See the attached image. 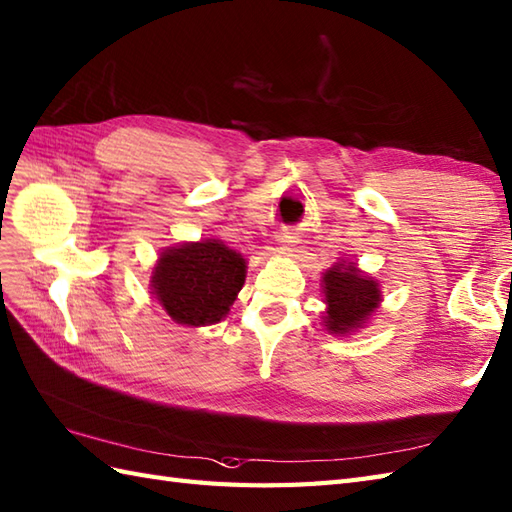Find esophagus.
Returning <instances> with one entry per match:
<instances>
[{
  "mask_svg": "<svg viewBox=\"0 0 512 512\" xmlns=\"http://www.w3.org/2000/svg\"><path fill=\"white\" fill-rule=\"evenodd\" d=\"M276 241H278L280 249H284V252H293V249H295V243H297V236H295V232H293V230H289V228H282V230L278 232V236H276Z\"/></svg>",
  "mask_w": 512,
  "mask_h": 512,
  "instance_id": "esophagus-1",
  "label": "esophagus"
}]
</instances>
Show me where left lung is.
Returning a JSON list of instances; mask_svg holds the SVG:
<instances>
[{
	"label": "left lung",
	"mask_w": 512,
	"mask_h": 512,
	"mask_svg": "<svg viewBox=\"0 0 512 512\" xmlns=\"http://www.w3.org/2000/svg\"><path fill=\"white\" fill-rule=\"evenodd\" d=\"M323 293L328 304L326 326L339 334L363 326L380 304L378 282L360 276L354 265L336 263L328 269L323 276Z\"/></svg>",
	"instance_id": "left-lung-1"
}]
</instances>
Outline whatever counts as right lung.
Segmentation results:
<instances>
[{
  "label": "right lung",
  "mask_w": 512,
  "mask_h": 512,
  "mask_svg": "<svg viewBox=\"0 0 512 512\" xmlns=\"http://www.w3.org/2000/svg\"><path fill=\"white\" fill-rule=\"evenodd\" d=\"M243 282L245 258L213 239L162 252L152 276L156 299L184 326L221 321Z\"/></svg>",
  "instance_id": "add662e5"
}]
</instances>
